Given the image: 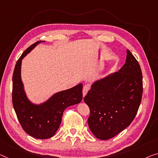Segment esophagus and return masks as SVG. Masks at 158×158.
<instances>
[{"label":"esophagus","mask_w":158,"mask_h":158,"mask_svg":"<svg viewBox=\"0 0 158 158\" xmlns=\"http://www.w3.org/2000/svg\"><path fill=\"white\" fill-rule=\"evenodd\" d=\"M90 88H91V86H90V84H86V85L84 86V88H83V96H85L86 95L87 92H88V91L89 90V89H90Z\"/></svg>","instance_id":"34e87169"}]
</instances>
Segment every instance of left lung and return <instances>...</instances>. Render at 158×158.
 I'll list each match as a JSON object with an SVG mask.
<instances>
[{"label":"left lung","instance_id":"1","mask_svg":"<svg viewBox=\"0 0 158 158\" xmlns=\"http://www.w3.org/2000/svg\"><path fill=\"white\" fill-rule=\"evenodd\" d=\"M143 95L139 63L128 49L118 72L97 80L84 97L90 109L88 124L100 140H109L126 128L137 114Z\"/></svg>","mask_w":158,"mask_h":158}]
</instances>
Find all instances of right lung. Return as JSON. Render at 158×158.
Returning <instances> with one entry per match:
<instances>
[{
    "mask_svg": "<svg viewBox=\"0 0 158 158\" xmlns=\"http://www.w3.org/2000/svg\"><path fill=\"white\" fill-rule=\"evenodd\" d=\"M41 42L43 41L35 42L25 49L16 62L13 75L12 101L23 130L33 138L47 139L55 135L58 130L64 110L70 106L81 102L83 86L79 84L67 90L56 93L40 105L33 104L28 100L21 80V63L23 57Z\"/></svg>",
    "mask_w": 158,
    "mask_h": 158,
    "instance_id": "add662e5",
    "label": "right lung"
}]
</instances>
